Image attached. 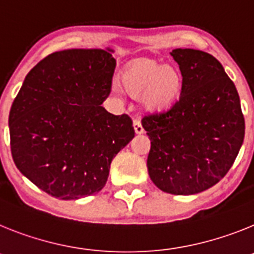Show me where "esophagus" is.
<instances>
[{"label":"esophagus","instance_id":"obj_1","mask_svg":"<svg viewBox=\"0 0 254 254\" xmlns=\"http://www.w3.org/2000/svg\"><path fill=\"white\" fill-rule=\"evenodd\" d=\"M133 127H134V130H135L136 134H142L143 131H144V129H143V127H142V124H140L139 120H134Z\"/></svg>","mask_w":254,"mask_h":254}]
</instances>
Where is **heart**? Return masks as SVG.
I'll return each mask as SVG.
<instances>
[{"instance_id": "heart-1", "label": "heart", "mask_w": 254, "mask_h": 254, "mask_svg": "<svg viewBox=\"0 0 254 254\" xmlns=\"http://www.w3.org/2000/svg\"><path fill=\"white\" fill-rule=\"evenodd\" d=\"M120 79L131 94L143 93V103L152 111L167 109L180 93L178 72L154 63L134 64L121 72ZM112 92L120 94V88L112 85Z\"/></svg>"}]
</instances>
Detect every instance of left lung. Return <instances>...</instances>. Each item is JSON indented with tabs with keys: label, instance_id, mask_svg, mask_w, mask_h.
<instances>
[{
	"label": "left lung",
	"instance_id": "8db88e82",
	"mask_svg": "<svg viewBox=\"0 0 254 254\" xmlns=\"http://www.w3.org/2000/svg\"><path fill=\"white\" fill-rule=\"evenodd\" d=\"M183 75L182 94L169 110L143 116L151 142L147 167L157 188L190 195L224 178L244 139L239 94L219 60L191 48L171 52Z\"/></svg>",
	"mask_w": 254,
	"mask_h": 254
}]
</instances>
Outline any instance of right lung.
Wrapping results in <instances>:
<instances>
[{"label":"right lung","instance_id":"add662e5","mask_svg":"<svg viewBox=\"0 0 254 254\" xmlns=\"http://www.w3.org/2000/svg\"><path fill=\"white\" fill-rule=\"evenodd\" d=\"M116 61L105 50H64L28 72L8 115L11 154L33 184L60 199L105 187L112 158L134 138L127 115L102 102Z\"/></svg>","mask_w":254,"mask_h":254}]
</instances>
